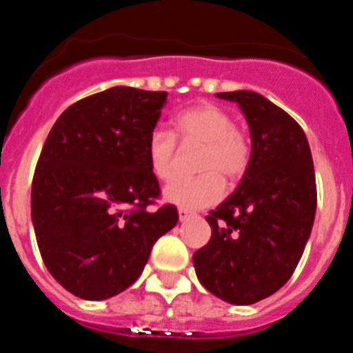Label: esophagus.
Here are the masks:
<instances>
[{"mask_svg":"<svg viewBox=\"0 0 353 353\" xmlns=\"http://www.w3.org/2000/svg\"><path fill=\"white\" fill-rule=\"evenodd\" d=\"M192 215H194V212L187 210V208H179V219L182 221V223L189 219V217H192Z\"/></svg>","mask_w":353,"mask_h":353,"instance_id":"1","label":"esophagus"}]
</instances>
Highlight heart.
Wrapping results in <instances>:
<instances>
[{
  "label": "heart",
  "mask_w": 353,
  "mask_h": 353,
  "mask_svg": "<svg viewBox=\"0 0 353 353\" xmlns=\"http://www.w3.org/2000/svg\"><path fill=\"white\" fill-rule=\"evenodd\" d=\"M174 134L155 129L148 136L146 155L152 173L168 182L176 173V155L180 139L183 146H201L196 161L194 179H179L164 191L170 203L180 208H203L219 201L224 194V179L236 182L245 174L252 157L249 134L235 125L233 114L210 102L192 105L174 117Z\"/></svg>",
  "instance_id": "b5f03b06"
}]
</instances>
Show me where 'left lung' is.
Segmentation results:
<instances>
[{
	"instance_id": "left-lung-1",
	"label": "left lung",
	"mask_w": 353,
	"mask_h": 353,
	"mask_svg": "<svg viewBox=\"0 0 353 353\" xmlns=\"http://www.w3.org/2000/svg\"><path fill=\"white\" fill-rule=\"evenodd\" d=\"M217 97L245 114L252 157L235 192L207 215L212 236L192 261L208 292L248 305L292 277L313 228L316 180L307 138L286 111L249 90Z\"/></svg>"
}]
</instances>
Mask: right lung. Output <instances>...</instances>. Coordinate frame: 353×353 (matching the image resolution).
I'll use <instances>...</instances> for the list:
<instances>
[{
  "instance_id": "right-lung-1",
  "label": "right lung",
  "mask_w": 353,
  "mask_h": 353,
  "mask_svg": "<svg viewBox=\"0 0 353 353\" xmlns=\"http://www.w3.org/2000/svg\"><path fill=\"white\" fill-rule=\"evenodd\" d=\"M166 92L114 86L81 99L56 120L31 185L42 260L65 290L102 301L129 288L159 236L179 223L146 155Z\"/></svg>"
}]
</instances>
